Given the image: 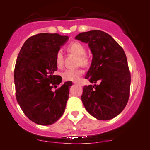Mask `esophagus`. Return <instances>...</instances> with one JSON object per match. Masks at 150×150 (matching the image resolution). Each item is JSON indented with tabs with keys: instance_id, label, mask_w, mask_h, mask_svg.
<instances>
[{
	"instance_id": "34e87169",
	"label": "esophagus",
	"mask_w": 150,
	"mask_h": 150,
	"mask_svg": "<svg viewBox=\"0 0 150 150\" xmlns=\"http://www.w3.org/2000/svg\"><path fill=\"white\" fill-rule=\"evenodd\" d=\"M74 83L75 84H78V85H81V83H80V82H74Z\"/></svg>"
}]
</instances>
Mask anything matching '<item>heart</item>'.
I'll use <instances>...</instances> for the list:
<instances>
[{"label": "heart", "mask_w": 150, "mask_h": 150, "mask_svg": "<svg viewBox=\"0 0 150 150\" xmlns=\"http://www.w3.org/2000/svg\"><path fill=\"white\" fill-rule=\"evenodd\" d=\"M67 51L71 54L76 55L77 65L87 67L91 63V57L86 53V47L78 42H73L67 46ZM63 52L61 50H58L56 54V64L58 67H62L63 64ZM83 70L80 68L69 69L62 72V78L66 81H77L83 75Z\"/></svg>", "instance_id": "obj_1"}]
</instances>
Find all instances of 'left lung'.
I'll use <instances>...</instances> for the list:
<instances>
[{"label":"left lung","instance_id":"obj_1","mask_svg":"<svg viewBox=\"0 0 150 150\" xmlns=\"http://www.w3.org/2000/svg\"><path fill=\"white\" fill-rule=\"evenodd\" d=\"M75 39L88 43L93 54L81 99L88 112L98 120H109L124 110L130 94L131 73L124 50L100 30L82 32Z\"/></svg>","mask_w":150,"mask_h":150}]
</instances>
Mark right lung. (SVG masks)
Instances as JSON below:
<instances>
[{"label": "right lung", "instance_id": "right-lung-1", "mask_svg": "<svg viewBox=\"0 0 150 150\" xmlns=\"http://www.w3.org/2000/svg\"><path fill=\"white\" fill-rule=\"evenodd\" d=\"M67 39V36L59 34H36L25 42L17 57L16 97L24 114L37 124H54L64 112L72 83L59 86L62 78L54 72L56 54Z\"/></svg>", "mask_w": 150, "mask_h": 150}]
</instances>
